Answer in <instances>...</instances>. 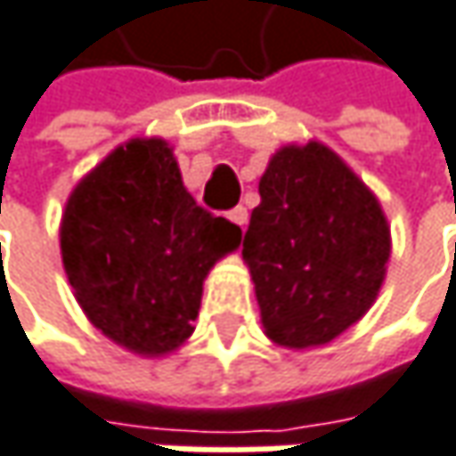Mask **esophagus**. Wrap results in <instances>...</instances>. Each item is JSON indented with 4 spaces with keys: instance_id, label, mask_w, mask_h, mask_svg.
Wrapping results in <instances>:
<instances>
[{
    "instance_id": "34e87169",
    "label": "esophagus",
    "mask_w": 456,
    "mask_h": 456,
    "mask_svg": "<svg viewBox=\"0 0 456 456\" xmlns=\"http://www.w3.org/2000/svg\"><path fill=\"white\" fill-rule=\"evenodd\" d=\"M229 222H234L237 227L245 229V224H248V208H245V206L232 208V211H229Z\"/></svg>"
}]
</instances>
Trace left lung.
<instances>
[{
	"label": "left lung",
	"mask_w": 456,
	"mask_h": 456,
	"mask_svg": "<svg viewBox=\"0 0 456 456\" xmlns=\"http://www.w3.org/2000/svg\"><path fill=\"white\" fill-rule=\"evenodd\" d=\"M242 258L264 331L287 350L334 342L376 303L392 256L387 214L329 145H281L258 183Z\"/></svg>",
	"instance_id": "obj_1"
}]
</instances>
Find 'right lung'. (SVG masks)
I'll return each mask as SVG.
<instances>
[{
  "label": "right lung",
  "mask_w": 456,
  "mask_h": 456,
  "mask_svg": "<svg viewBox=\"0 0 456 456\" xmlns=\"http://www.w3.org/2000/svg\"><path fill=\"white\" fill-rule=\"evenodd\" d=\"M240 240L237 224L187 192L164 138L117 145L72 187L60 224L77 305L114 345L141 357L185 345L208 271Z\"/></svg>",
  "instance_id": "add662e5"
}]
</instances>
